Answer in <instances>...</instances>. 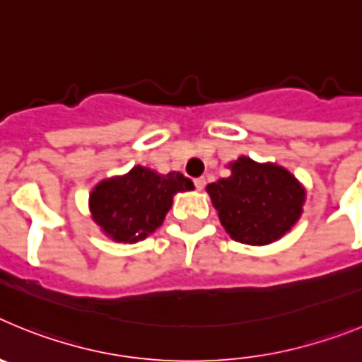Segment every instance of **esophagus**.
<instances>
[{"label":"esophagus","mask_w":362,"mask_h":362,"mask_svg":"<svg viewBox=\"0 0 362 362\" xmlns=\"http://www.w3.org/2000/svg\"><path fill=\"white\" fill-rule=\"evenodd\" d=\"M194 185H196L197 190H203L204 185H206V181H204L203 177H197V179H194Z\"/></svg>","instance_id":"1"}]
</instances>
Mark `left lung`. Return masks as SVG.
I'll return each instance as SVG.
<instances>
[{
    "label": "left lung",
    "instance_id": "obj_1",
    "mask_svg": "<svg viewBox=\"0 0 362 362\" xmlns=\"http://www.w3.org/2000/svg\"><path fill=\"white\" fill-rule=\"evenodd\" d=\"M232 175L206 187L221 225L233 241L263 246L299 221L305 188L286 168L246 156L230 163Z\"/></svg>",
    "mask_w": 362,
    "mask_h": 362
}]
</instances>
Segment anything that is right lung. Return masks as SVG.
<instances>
[{
  "label": "right lung",
  "instance_id": "obj_1",
  "mask_svg": "<svg viewBox=\"0 0 362 362\" xmlns=\"http://www.w3.org/2000/svg\"><path fill=\"white\" fill-rule=\"evenodd\" d=\"M187 190H194V183L183 174L163 175L137 165L129 174L95 185L88 206L105 235L117 243H137L161 226L175 194Z\"/></svg>",
  "mask_w": 362,
  "mask_h": 362
}]
</instances>
